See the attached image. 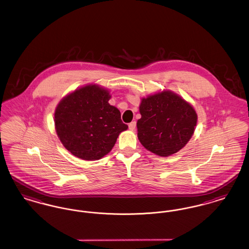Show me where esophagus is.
Masks as SVG:
<instances>
[{
    "label": "esophagus",
    "mask_w": 249,
    "mask_h": 249,
    "mask_svg": "<svg viewBox=\"0 0 249 249\" xmlns=\"http://www.w3.org/2000/svg\"><path fill=\"white\" fill-rule=\"evenodd\" d=\"M135 128H136V122H135V121L130 122V124H129V129H130V130H135Z\"/></svg>",
    "instance_id": "esophagus-1"
}]
</instances>
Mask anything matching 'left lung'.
I'll use <instances>...</instances> for the list:
<instances>
[{
  "instance_id": "left-lung-1",
  "label": "left lung",
  "mask_w": 249,
  "mask_h": 249,
  "mask_svg": "<svg viewBox=\"0 0 249 249\" xmlns=\"http://www.w3.org/2000/svg\"><path fill=\"white\" fill-rule=\"evenodd\" d=\"M141 119L137 121V136L142 146L160 157L182 149L192 137L198 116L181 96L163 89L141 99Z\"/></svg>"
}]
</instances>
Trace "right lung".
Instances as JSON below:
<instances>
[{"label": "right lung", "mask_w": 249, "mask_h": 249, "mask_svg": "<svg viewBox=\"0 0 249 249\" xmlns=\"http://www.w3.org/2000/svg\"><path fill=\"white\" fill-rule=\"evenodd\" d=\"M110 91L97 84L76 89L59 101L54 122L63 146L84 160H97L114 147L119 133L128 129L120 111L111 106Z\"/></svg>", "instance_id": "1"}]
</instances>
